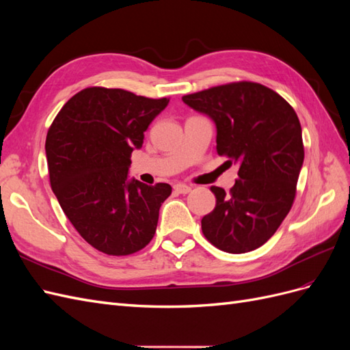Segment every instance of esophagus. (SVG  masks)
<instances>
[{
  "instance_id": "1",
  "label": "esophagus",
  "mask_w": 350,
  "mask_h": 350,
  "mask_svg": "<svg viewBox=\"0 0 350 350\" xmlns=\"http://www.w3.org/2000/svg\"><path fill=\"white\" fill-rule=\"evenodd\" d=\"M174 189L178 194H188L189 191H191V187H188L185 184H175Z\"/></svg>"
}]
</instances>
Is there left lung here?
Returning <instances> with one entry per match:
<instances>
[{
	"label": "left lung",
	"instance_id": "left-lung-1",
	"mask_svg": "<svg viewBox=\"0 0 350 350\" xmlns=\"http://www.w3.org/2000/svg\"><path fill=\"white\" fill-rule=\"evenodd\" d=\"M216 124V150L238 163L226 194L211 187L216 207L201 219L203 234L230 254L261 247L288 216L304 163L298 115L279 93L252 81H235L183 96Z\"/></svg>",
	"mask_w": 350,
	"mask_h": 350
}]
</instances>
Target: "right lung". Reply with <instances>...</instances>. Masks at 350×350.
I'll list each match as a JSON object with an SVG mask.
<instances>
[{"mask_svg": "<svg viewBox=\"0 0 350 350\" xmlns=\"http://www.w3.org/2000/svg\"><path fill=\"white\" fill-rule=\"evenodd\" d=\"M169 103L122 89L88 88L61 108L46 134L49 183L80 237L108 256H130L152 241L169 184L130 179L131 153Z\"/></svg>", "mask_w": 350, "mask_h": 350, "instance_id": "1", "label": "right lung"}]
</instances>
